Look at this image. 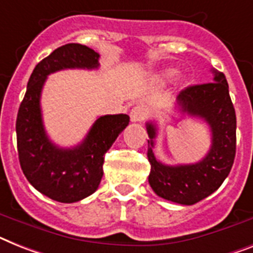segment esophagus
I'll return each instance as SVG.
<instances>
[{
	"label": "esophagus",
	"instance_id": "esophagus-1",
	"mask_svg": "<svg viewBox=\"0 0 253 253\" xmlns=\"http://www.w3.org/2000/svg\"><path fill=\"white\" fill-rule=\"evenodd\" d=\"M147 115H149L147 108L143 106H135L130 111V120L133 123H142L147 118Z\"/></svg>",
	"mask_w": 253,
	"mask_h": 253
}]
</instances>
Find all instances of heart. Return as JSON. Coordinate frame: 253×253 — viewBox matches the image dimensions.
Returning <instances> with one entry per match:
<instances>
[{
  "instance_id": "1",
  "label": "heart",
  "mask_w": 253,
  "mask_h": 253,
  "mask_svg": "<svg viewBox=\"0 0 253 253\" xmlns=\"http://www.w3.org/2000/svg\"><path fill=\"white\" fill-rule=\"evenodd\" d=\"M177 74V71L174 68H168V70L163 71V77H166V79H172L174 75Z\"/></svg>"
}]
</instances>
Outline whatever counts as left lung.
Here are the masks:
<instances>
[{
    "instance_id": "1",
    "label": "left lung",
    "mask_w": 253,
    "mask_h": 253,
    "mask_svg": "<svg viewBox=\"0 0 253 253\" xmlns=\"http://www.w3.org/2000/svg\"><path fill=\"white\" fill-rule=\"evenodd\" d=\"M213 83L193 85L177 97V111L203 119L212 131V145L195 164L166 166L152 151L158 134L154 123H147L150 139L147 158L151 164L149 183L156 195L174 203L191 206L214 193L229 176L237 149V118L224 74L213 70Z\"/></svg>"
}]
</instances>
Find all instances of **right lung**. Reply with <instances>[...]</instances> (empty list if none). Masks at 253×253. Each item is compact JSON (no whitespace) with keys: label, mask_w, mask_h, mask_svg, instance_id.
Wrapping results in <instances>:
<instances>
[{"label":"right lung","mask_w":253,"mask_h":253,"mask_svg":"<svg viewBox=\"0 0 253 253\" xmlns=\"http://www.w3.org/2000/svg\"><path fill=\"white\" fill-rule=\"evenodd\" d=\"M99 54L80 43L58 47L35 67L16 118L20 167L36 190L60 203H75L98 189L103 176L104 154L129 124L125 114L95 120L85 139L72 149L55 146L47 137L41 114V91L46 77L67 68L94 70Z\"/></svg>","instance_id":"obj_1"}]
</instances>
